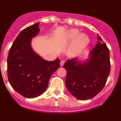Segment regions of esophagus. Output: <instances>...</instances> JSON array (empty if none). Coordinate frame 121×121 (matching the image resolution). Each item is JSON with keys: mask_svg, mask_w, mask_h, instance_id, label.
<instances>
[{"mask_svg": "<svg viewBox=\"0 0 121 121\" xmlns=\"http://www.w3.org/2000/svg\"><path fill=\"white\" fill-rule=\"evenodd\" d=\"M65 61L64 60L61 61H60V66H63V65L65 64Z\"/></svg>", "mask_w": 121, "mask_h": 121, "instance_id": "esophagus-1", "label": "esophagus"}]
</instances>
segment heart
<instances>
[{
  "instance_id": "1",
  "label": "heart",
  "mask_w": 121,
  "mask_h": 121,
  "mask_svg": "<svg viewBox=\"0 0 121 121\" xmlns=\"http://www.w3.org/2000/svg\"><path fill=\"white\" fill-rule=\"evenodd\" d=\"M73 40L68 51L69 55L72 56L81 53L90 42L89 36L84 33H80L79 30L76 28L68 30L63 36V40L65 42H69Z\"/></svg>"
}]
</instances>
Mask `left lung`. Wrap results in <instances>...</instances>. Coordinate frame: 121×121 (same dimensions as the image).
<instances>
[{
    "label": "left lung",
    "instance_id": "1",
    "mask_svg": "<svg viewBox=\"0 0 121 121\" xmlns=\"http://www.w3.org/2000/svg\"><path fill=\"white\" fill-rule=\"evenodd\" d=\"M109 50L100 36L89 53L88 59L68 60L64 65L66 69L65 84L72 95L87 100L100 93L105 86L110 72Z\"/></svg>",
    "mask_w": 121,
    "mask_h": 121
}]
</instances>
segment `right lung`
Instances as JSON below:
<instances>
[{
  "instance_id": "obj_1",
  "label": "right lung",
  "mask_w": 121,
  "mask_h": 121,
  "mask_svg": "<svg viewBox=\"0 0 121 121\" xmlns=\"http://www.w3.org/2000/svg\"><path fill=\"white\" fill-rule=\"evenodd\" d=\"M37 23L22 30L9 50L8 79L13 89L25 98H33L44 92L60 60L47 61L34 51L32 39L40 31Z\"/></svg>"
}]
</instances>
